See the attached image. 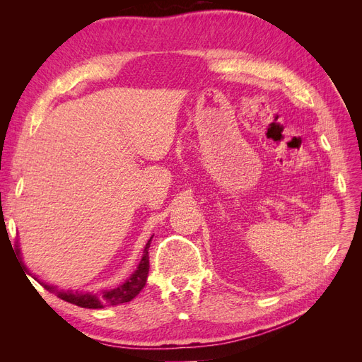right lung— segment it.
Instances as JSON below:
<instances>
[{
  "label": "right lung",
  "mask_w": 362,
  "mask_h": 362,
  "mask_svg": "<svg viewBox=\"0 0 362 362\" xmlns=\"http://www.w3.org/2000/svg\"><path fill=\"white\" fill-rule=\"evenodd\" d=\"M152 237L148 240V243L144 250V257L140 259V264L137 270L131 275L128 281H125L122 286H119L113 290H105L100 294H81V293H71V291H60L56 287H51L48 284H42L43 288L48 291L57 294V298L66 300L69 303H74L76 306H81V308H103V306H113L127 303L131 299H134L136 296L140 293V290L145 287L148 272H149V245H151Z\"/></svg>",
  "instance_id": "1"
}]
</instances>
